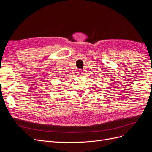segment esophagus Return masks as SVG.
I'll use <instances>...</instances> for the list:
<instances>
[{"instance_id": "esophagus-1", "label": "esophagus", "mask_w": 152, "mask_h": 152, "mask_svg": "<svg viewBox=\"0 0 152 152\" xmlns=\"http://www.w3.org/2000/svg\"><path fill=\"white\" fill-rule=\"evenodd\" d=\"M83 72H84L83 70H81V69H80V70H78L77 73H78V75H82V73H83Z\"/></svg>"}]
</instances>
